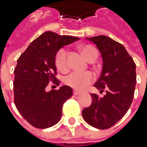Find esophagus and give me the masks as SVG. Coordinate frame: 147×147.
Segmentation results:
<instances>
[{
  "label": "esophagus",
  "mask_w": 147,
  "mask_h": 147,
  "mask_svg": "<svg viewBox=\"0 0 147 147\" xmlns=\"http://www.w3.org/2000/svg\"><path fill=\"white\" fill-rule=\"evenodd\" d=\"M73 94L74 95H80V94H81V92L80 91H78V90H73Z\"/></svg>",
  "instance_id": "obj_1"
}]
</instances>
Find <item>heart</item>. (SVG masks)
Here are the masks:
<instances>
[{
    "label": "heart",
    "instance_id": "obj_1",
    "mask_svg": "<svg viewBox=\"0 0 147 147\" xmlns=\"http://www.w3.org/2000/svg\"><path fill=\"white\" fill-rule=\"evenodd\" d=\"M80 49L82 53L87 61H94L98 57V53L95 49L90 45H81ZM55 64L61 71H65L68 68L67 61V51L64 49H61L55 57ZM94 80V76L90 71H73L64 77V82L67 86L76 90H83L86 86L92 83Z\"/></svg>",
    "mask_w": 147,
    "mask_h": 147
}]
</instances>
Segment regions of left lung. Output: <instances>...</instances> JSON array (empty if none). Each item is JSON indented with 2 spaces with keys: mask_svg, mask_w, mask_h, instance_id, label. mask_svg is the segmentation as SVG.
Returning <instances> with one entry per match:
<instances>
[{
  "mask_svg": "<svg viewBox=\"0 0 147 147\" xmlns=\"http://www.w3.org/2000/svg\"><path fill=\"white\" fill-rule=\"evenodd\" d=\"M102 57V71L94 86L105 95L91 94L92 103L83 109V117L90 126L108 129L126 114L132 102L136 84V65L122 44L105 35L87 38Z\"/></svg>",
  "mask_w": 147,
  "mask_h": 147,
  "instance_id": "obj_1",
  "label": "left lung"
}]
</instances>
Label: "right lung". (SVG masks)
<instances>
[{"label":"right lung","mask_w":147,"mask_h":147,"mask_svg":"<svg viewBox=\"0 0 147 147\" xmlns=\"http://www.w3.org/2000/svg\"><path fill=\"white\" fill-rule=\"evenodd\" d=\"M46 31L30 43L17 60L14 70V102L27 122L37 128H47L61 120L64 103L72 96V89L62 86L47 92L51 82L59 86L56 78L55 57L58 50L79 40Z\"/></svg>","instance_id":"obj_1"}]
</instances>
